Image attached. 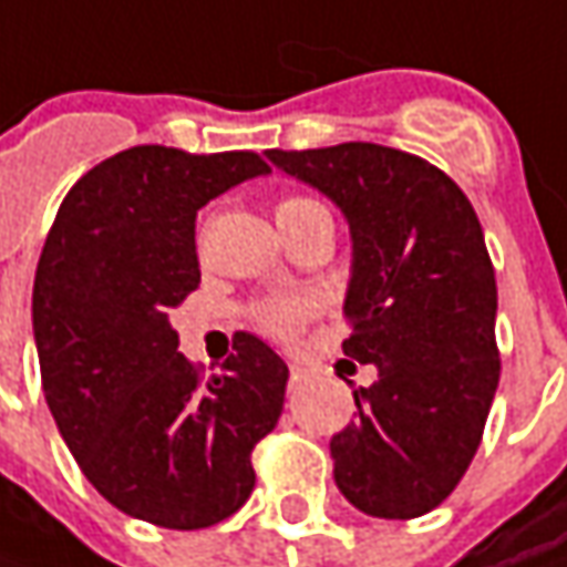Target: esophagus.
<instances>
[{"label": "esophagus", "mask_w": 567, "mask_h": 567, "mask_svg": "<svg viewBox=\"0 0 567 567\" xmlns=\"http://www.w3.org/2000/svg\"><path fill=\"white\" fill-rule=\"evenodd\" d=\"M309 379V372H306V369H302V365H290V388H299V384H302V381Z\"/></svg>", "instance_id": "obj_1"}]
</instances>
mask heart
I'll use <instances>...</instances> for the list:
<instances>
[{"label":"heart","mask_w":567,"mask_h":567,"mask_svg":"<svg viewBox=\"0 0 567 567\" xmlns=\"http://www.w3.org/2000/svg\"><path fill=\"white\" fill-rule=\"evenodd\" d=\"M316 202H309V198H284L280 205H277V217H290L296 210H306V207H312ZM312 312V302L309 299H277V302H265L261 309H258V321L274 331V334H290L296 331V324L302 321V318Z\"/></svg>","instance_id":"heart-1"}]
</instances>
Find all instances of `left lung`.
I'll use <instances>...</instances> for the list:
<instances>
[{"label":"left lung","mask_w":567,"mask_h":567,"mask_svg":"<svg viewBox=\"0 0 567 567\" xmlns=\"http://www.w3.org/2000/svg\"><path fill=\"white\" fill-rule=\"evenodd\" d=\"M350 227L343 353L375 365L331 439L334 483L362 514L410 520L467 473L498 388L495 271L467 195L442 169L369 142L265 151Z\"/></svg>","instance_id":"1"}]
</instances>
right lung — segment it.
I'll use <instances>...</instances> for the list:
<instances>
[{"label": "right lung", "mask_w": 567, "mask_h": 567, "mask_svg": "<svg viewBox=\"0 0 567 567\" xmlns=\"http://www.w3.org/2000/svg\"><path fill=\"white\" fill-rule=\"evenodd\" d=\"M268 173L251 151H120L72 186L37 261L33 340L59 435L110 505L166 530L246 505L251 447L284 410L290 372L265 340L236 334L205 381L166 316L202 284L198 210Z\"/></svg>", "instance_id": "add662e5"}]
</instances>
